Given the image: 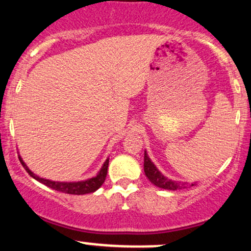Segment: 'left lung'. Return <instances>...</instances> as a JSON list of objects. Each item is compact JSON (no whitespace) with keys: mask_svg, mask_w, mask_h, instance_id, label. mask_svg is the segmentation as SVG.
<instances>
[{"mask_svg":"<svg viewBox=\"0 0 251 251\" xmlns=\"http://www.w3.org/2000/svg\"><path fill=\"white\" fill-rule=\"evenodd\" d=\"M144 172H145L146 177L152 184L160 189L171 190V191H176V190L186 189L188 186H194L196 183H188V181H180V180H174L164 176L157 166L154 165L153 162L150 159L148 152H144Z\"/></svg>","mask_w":251,"mask_h":251,"instance_id":"8db88e82","label":"left lung"}]
</instances>
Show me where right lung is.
Listing matches in <instances>:
<instances>
[{
    "label": "right lung",
    "mask_w": 251,
    "mask_h": 251,
    "mask_svg": "<svg viewBox=\"0 0 251 251\" xmlns=\"http://www.w3.org/2000/svg\"><path fill=\"white\" fill-rule=\"evenodd\" d=\"M19 159L21 162L22 166L25 169V171L30 175V177H33L34 179H36L40 183L45 184L48 188L56 190V191L63 192V194H70V195H86V194H92V192L97 191L100 186L102 185L103 181L106 179V176H107V169H108V159L105 160L102 164L101 169L99 170V172L93 177L87 178L85 180H77V181H57V180H50L46 179V178L40 177L34 174L31 170L28 168L27 164L24 162L21 155L19 154Z\"/></svg>",
    "instance_id": "obj_1"
}]
</instances>
